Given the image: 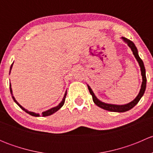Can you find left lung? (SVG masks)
Masks as SVG:
<instances>
[{
	"mask_svg": "<svg viewBox=\"0 0 153 153\" xmlns=\"http://www.w3.org/2000/svg\"><path fill=\"white\" fill-rule=\"evenodd\" d=\"M121 39L123 40L124 42L126 43L128 45V47L131 49L132 53H133L134 56H135V59L138 61V64H139L140 69H141V76H142V84L141 86V89H140L139 92H138V95L136 96V98L134 100H132L131 102L128 103L126 104H107V103L103 102V101H100L96 96H95V93L93 92L92 89H91V87L87 84L88 89H89V92L92 95V100H93V102L96 104L97 106H99L100 108H102V109H105V110L110 111V112H124L126 111L129 110L132 108H133L134 106L136 105L138 103V101H140L142 96L144 94L145 89H146V70H145L144 64L142 60L141 59V58L138 55V49H137L136 47H135V44H134L132 41H131L130 40L127 39V38H124L122 37Z\"/></svg>",
	"mask_w": 153,
	"mask_h": 153,
	"instance_id": "8db88e82",
	"label": "left lung"
}]
</instances>
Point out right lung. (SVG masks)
Listing matches in <instances>:
<instances>
[{
  "label": "right lung",
  "instance_id": "1",
  "mask_svg": "<svg viewBox=\"0 0 153 153\" xmlns=\"http://www.w3.org/2000/svg\"><path fill=\"white\" fill-rule=\"evenodd\" d=\"M13 64H14V62L12 63V65H11V67H10V72H11V70H12V66H13ZM10 92H11V95H12V98H13L14 101H15V102L16 103V104H18V105L20 107H21V109H22L24 111V112H27V113L29 114V115H32V116H35V117H41V116H43V117H46V116H49V115H52V114H53V113H55V112H56L57 111H58V110H59V109H61V108L62 107V106H63V105H64V102H65V98H66V96H67V91H66V92H65V93H64V98H63L62 101H61V102L59 103V104H58V106H55V107H52V108H51V109H48V110H46V111H44V112H43L42 113H41V115H40L39 113H35V112H30V111L27 110V109H25V108H24V107H23V106H21V104H20L19 103H18V101H16V100H15V97L13 96V94H12V86H11V84H10Z\"/></svg>",
  "mask_w": 153,
  "mask_h": 153
}]
</instances>
